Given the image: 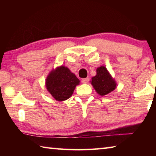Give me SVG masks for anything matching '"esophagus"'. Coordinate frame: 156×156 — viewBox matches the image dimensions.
I'll return each mask as SVG.
<instances>
[{"label": "esophagus", "mask_w": 156, "mask_h": 156, "mask_svg": "<svg viewBox=\"0 0 156 156\" xmlns=\"http://www.w3.org/2000/svg\"><path fill=\"white\" fill-rule=\"evenodd\" d=\"M82 83H84V84H86V83H88V82L89 81V78H83L82 79Z\"/></svg>", "instance_id": "34e87169"}]
</instances>
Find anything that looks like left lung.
Here are the masks:
<instances>
[{"label": "left lung", "instance_id": "left-lung-1", "mask_svg": "<svg viewBox=\"0 0 156 156\" xmlns=\"http://www.w3.org/2000/svg\"><path fill=\"white\" fill-rule=\"evenodd\" d=\"M91 83L100 96H105L109 94L114 90L117 85L114 79L104 66L97 68L96 75L91 78Z\"/></svg>", "mask_w": 156, "mask_h": 156}]
</instances>
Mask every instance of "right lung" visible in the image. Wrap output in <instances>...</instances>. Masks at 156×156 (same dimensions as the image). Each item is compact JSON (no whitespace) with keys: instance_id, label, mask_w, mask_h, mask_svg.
Masks as SVG:
<instances>
[{"instance_id":"obj_1","label":"right lung","mask_w":156,"mask_h":156,"mask_svg":"<svg viewBox=\"0 0 156 156\" xmlns=\"http://www.w3.org/2000/svg\"><path fill=\"white\" fill-rule=\"evenodd\" d=\"M80 83L74 73L65 66L58 67L49 73L45 86L51 96L58 101H63L72 96L76 85Z\"/></svg>"}]
</instances>
